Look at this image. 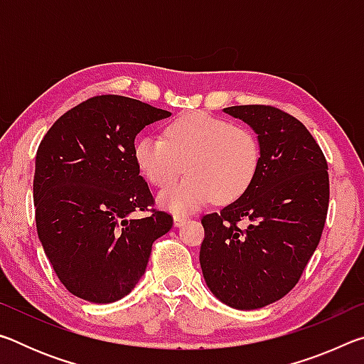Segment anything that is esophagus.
<instances>
[{
    "label": "esophagus",
    "mask_w": 364,
    "mask_h": 364,
    "mask_svg": "<svg viewBox=\"0 0 364 364\" xmlns=\"http://www.w3.org/2000/svg\"><path fill=\"white\" fill-rule=\"evenodd\" d=\"M189 220V217H184V215H175L173 217V223H175V226H183L184 223H186V221Z\"/></svg>",
    "instance_id": "obj_1"
}]
</instances>
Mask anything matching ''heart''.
Segmentation results:
<instances>
[{"mask_svg":"<svg viewBox=\"0 0 364 364\" xmlns=\"http://www.w3.org/2000/svg\"><path fill=\"white\" fill-rule=\"evenodd\" d=\"M134 162L154 186H168L157 202L175 213L194 212L213 197L228 204L247 191L260 168L262 147L257 134L245 127L205 112H191L170 122L164 138L146 134L133 147Z\"/></svg>","mask_w":364,"mask_h":364,"instance_id":"b5f03b06","label":"heart"}]
</instances>
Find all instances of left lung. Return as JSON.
I'll return each instance as SVG.
<instances>
[{
	"mask_svg": "<svg viewBox=\"0 0 364 364\" xmlns=\"http://www.w3.org/2000/svg\"><path fill=\"white\" fill-rule=\"evenodd\" d=\"M223 110L257 133L262 160L237 200L202 217L199 260L215 297L257 310L292 291L318 247L329 205L328 162L304 123L279 109ZM239 220L250 225L239 228Z\"/></svg>",
	"mask_w": 364,
	"mask_h": 364,
	"instance_id": "1",
	"label": "left lung"
}]
</instances>
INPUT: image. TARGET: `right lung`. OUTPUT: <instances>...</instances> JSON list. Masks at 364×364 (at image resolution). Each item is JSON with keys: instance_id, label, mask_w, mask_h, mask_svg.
Returning <instances> with one entry per match:
<instances>
[{"instance_id": "obj_1", "label": "right lung", "mask_w": 364, "mask_h": 364, "mask_svg": "<svg viewBox=\"0 0 364 364\" xmlns=\"http://www.w3.org/2000/svg\"><path fill=\"white\" fill-rule=\"evenodd\" d=\"M168 110L102 95L78 104L49 128L35 159L36 231L59 281L77 297L112 304L144 274L152 242L173 226L152 210L134 162V138Z\"/></svg>"}]
</instances>
